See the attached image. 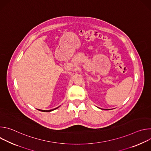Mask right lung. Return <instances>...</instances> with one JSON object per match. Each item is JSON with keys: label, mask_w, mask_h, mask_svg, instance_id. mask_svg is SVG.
<instances>
[{"label": "right lung", "mask_w": 151, "mask_h": 151, "mask_svg": "<svg viewBox=\"0 0 151 151\" xmlns=\"http://www.w3.org/2000/svg\"><path fill=\"white\" fill-rule=\"evenodd\" d=\"M58 107H57V108H55V109H52V110H48V111H45V110H39V109H38L39 111H42V112H51V111H54V110H55V109H57Z\"/></svg>", "instance_id": "obj_1"}]
</instances>
